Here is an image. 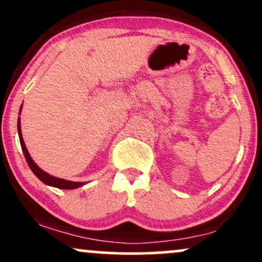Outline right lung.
I'll use <instances>...</instances> for the list:
<instances>
[{"label":"right lung","instance_id":"1","mask_svg":"<svg viewBox=\"0 0 262 262\" xmlns=\"http://www.w3.org/2000/svg\"><path fill=\"white\" fill-rule=\"evenodd\" d=\"M21 109H22V105H21V108H20V114H21ZM17 132H18V138H20L22 152H24V156H25V158H26L27 164H29L30 169H31L32 172H34V174L36 176V177L41 182H42V183L48 184V186H51V187H56V188H60V189H75V188H79V187L84 186L85 182H74V181L64 180V178L54 177V176L49 174L48 172H45V170L41 169V168L38 167L36 163H35L34 159H32L31 156H30L29 150H27L26 145H25L24 138H22L20 117H18V119H17Z\"/></svg>","mask_w":262,"mask_h":262}]
</instances>
